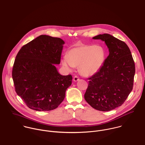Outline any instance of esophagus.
Returning <instances> with one entry per match:
<instances>
[{
    "instance_id": "1",
    "label": "esophagus",
    "mask_w": 145,
    "mask_h": 145,
    "mask_svg": "<svg viewBox=\"0 0 145 145\" xmlns=\"http://www.w3.org/2000/svg\"><path fill=\"white\" fill-rule=\"evenodd\" d=\"M73 80H74V82H77V81H78L79 80V77L78 76H75L74 77V78H73Z\"/></svg>"
}]
</instances>
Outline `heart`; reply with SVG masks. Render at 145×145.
<instances>
[{
	"mask_svg": "<svg viewBox=\"0 0 145 145\" xmlns=\"http://www.w3.org/2000/svg\"><path fill=\"white\" fill-rule=\"evenodd\" d=\"M105 58V52L101 46L78 45L69 50L67 57L62 59V64L70 71L79 67L80 72L89 76L101 69Z\"/></svg>",
	"mask_w": 145,
	"mask_h": 145,
	"instance_id": "heart-1",
	"label": "heart"
}]
</instances>
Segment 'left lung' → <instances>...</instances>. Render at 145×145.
<instances>
[{"instance_id": "8db88e82", "label": "left lung", "mask_w": 145, "mask_h": 145, "mask_svg": "<svg viewBox=\"0 0 145 145\" xmlns=\"http://www.w3.org/2000/svg\"><path fill=\"white\" fill-rule=\"evenodd\" d=\"M93 39L104 41L109 54L101 69L88 78L84 99L93 108L109 111L122 105L132 91L135 63L123 41L106 33Z\"/></svg>"}]
</instances>
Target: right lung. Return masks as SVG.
I'll return each mask as SVG.
<instances>
[{
  "label": "right lung",
  "instance_id": "obj_1",
  "mask_svg": "<svg viewBox=\"0 0 145 145\" xmlns=\"http://www.w3.org/2000/svg\"><path fill=\"white\" fill-rule=\"evenodd\" d=\"M64 41L41 35L24 45L15 60L12 75L17 94L30 109L48 111L63 101L71 75L59 74L54 64H59Z\"/></svg>",
  "mask_w": 145,
  "mask_h": 145
}]
</instances>
